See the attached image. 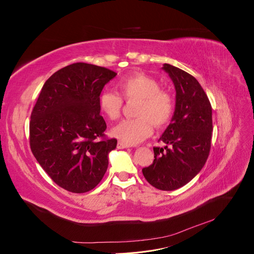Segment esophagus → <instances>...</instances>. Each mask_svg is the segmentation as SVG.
I'll return each instance as SVG.
<instances>
[{
  "label": "esophagus",
  "mask_w": 254,
  "mask_h": 254,
  "mask_svg": "<svg viewBox=\"0 0 254 254\" xmlns=\"http://www.w3.org/2000/svg\"><path fill=\"white\" fill-rule=\"evenodd\" d=\"M128 147H129V145H127V144H124L122 142L118 143V148L119 149H124V148H128Z\"/></svg>",
  "instance_id": "34e87169"
}]
</instances>
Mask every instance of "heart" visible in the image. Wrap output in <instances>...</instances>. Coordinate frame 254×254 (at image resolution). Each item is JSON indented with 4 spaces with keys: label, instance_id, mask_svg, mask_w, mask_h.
<instances>
[{
    "label": "heart",
    "instance_id": "obj_1",
    "mask_svg": "<svg viewBox=\"0 0 254 254\" xmlns=\"http://www.w3.org/2000/svg\"><path fill=\"white\" fill-rule=\"evenodd\" d=\"M119 94L104 91L98 97V106L104 117L110 121L120 118L123 101L136 102L133 114L136 118L124 120L112 128L111 134L127 145H135L152 133V126L162 128L173 118L175 101L167 91L151 76L134 73L117 83Z\"/></svg>",
    "mask_w": 254,
    "mask_h": 254
}]
</instances>
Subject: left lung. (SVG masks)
<instances>
[{
  "mask_svg": "<svg viewBox=\"0 0 254 254\" xmlns=\"http://www.w3.org/2000/svg\"><path fill=\"white\" fill-rule=\"evenodd\" d=\"M162 68L175 86V112L159 139L166 146L153 148L155 160L142 172L152 187L174 190L189 183L206 162L213 131L212 107L194 76L168 64Z\"/></svg>",
  "mask_w": 254,
  "mask_h": 254,
  "instance_id": "obj_1",
  "label": "left lung"
}]
</instances>
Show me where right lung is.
Wrapping results in <instances>:
<instances>
[{"label":"right lung","mask_w":254,"mask_h":254,"mask_svg":"<svg viewBox=\"0 0 254 254\" xmlns=\"http://www.w3.org/2000/svg\"><path fill=\"white\" fill-rule=\"evenodd\" d=\"M117 73L77 63L45 81L29 122V144L38 163L57 186L86 193L101 182L117 139H107L98 97Z\"/></svg>","instance_id":"add662e5"}]
</instances>
